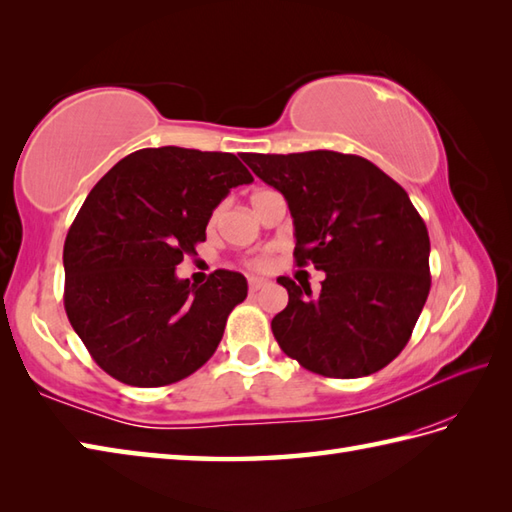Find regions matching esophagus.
<instances>
[{
  "label": "esophagus",
  "instance_id": "34e87169",
  "mask_svg": "<svg viewBox=\"0 0 512 512\" xmlns=\"http://www.w3.org/2000/svg\"><path fill=\"white\" fill-rule=\"evenodd\" d=\"M267 285L265 280H260V278H249V293H256V291H260Z\"/></svg>",
  "mask_w": 512,
  "mask_h": 512
}]
</instances>
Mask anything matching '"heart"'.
<instances>
[{
    "label": "heart",
    "mask_w": 512,
    "mask_h": 512,
    "mask_svg": "<svg viewBox=\"0 0 512 512\" xmlns=\"http://www.w3.org/2000/svg\"><path fill=\"white\" fill-rule=\"evenodd\" d=\"M256 195H260V192H256ZM256 195H254V197H256ZM214 219H217V214H214ZM214 219H212V221H214ZM252 267H254V269H267V267H269V260H267V258L252 260Z\"/></svg>",
    "instance_id": "heart-1"
}]
</instances>
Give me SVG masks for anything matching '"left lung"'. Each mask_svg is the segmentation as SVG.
Instances as JSON below:
<instances>
[{
	"label": "left lung",
	"mask_w": 512,
	"mask_h": 512,
	"mask_svg": "<svg viewBox=\"0 0 512 512\" xmlns=\"http://www.w3.org/2000/svg\"><path fill=\"white\" fill-rule=\"evenodd\" d=\"M285 195L295 263L326 274L320 295L287 276L289 304L271 320L287 357L322 377L355 379L399 357L431 287L429 234L407 192L359 155L243 153Z\"/></svg>",
	"instance_id": "8db88e82"
}]
</instances>
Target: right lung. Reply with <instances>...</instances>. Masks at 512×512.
Masks as SVG:
<instances>
[{
	"label": "right lung",
	"instance_id": "1",
	"mask_svg": "<svg viewBox=\"0 0 512 512\" xmlns=\"http://www.w3.org/2000/svg\"><path fill=\"white\" fill-rule=\"evenodd\" d=\"M252 181L232 153L162 146L127 155L89 192L65 238L63 302L113 379L160 388L214 355L247 280L217 269L190 285L175 267L197 254L227 192Z\"/></svg>",
	"mask_w": 512,
	"mask_h": 512
}]
</instances>
